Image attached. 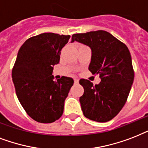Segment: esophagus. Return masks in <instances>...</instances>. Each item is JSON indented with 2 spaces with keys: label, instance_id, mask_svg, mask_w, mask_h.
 Wrapping results in <instances>:
<instances>
[{
  "label": "esophagus",
  "instance_id": "1",
  "mask_svg": "<svg viewBox=\"0 0 148 148\" xmlns=\"http://www.w3.org/2000/svg\"><path fill=\"white\" fill-rule=\"evenodd\" d=\"M74 82H75V84L79 83V79H74Z\"/></svg>",
  "mask_w": 148,
  "mask_h": 148
}]
</instances>
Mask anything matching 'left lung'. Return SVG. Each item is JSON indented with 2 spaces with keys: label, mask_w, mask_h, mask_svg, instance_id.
I'll use <instances>...</instances> for the list:
<instances>
[{
  "label": "left lung",
  "mask_w": 148,
  "mask_h": 148,
  "mask_svg": "<svg viewBox=\"0 0 148 148\" xmlns=\"http://www.w3.org/2000/svg\"><path fill=\"white\" fill-rule=\"evenodd\" d=\"M75 41L91 49L89 70L99 74L101 79L95 86L90 80H79L84 88V93L79 97L82 113L92 121L107 122L123 108L132 86L134 73L130 51L106 31L74 34L72 42Z\"/></svg>",
  "instance_id": "8db88e82"
}]
</instances>
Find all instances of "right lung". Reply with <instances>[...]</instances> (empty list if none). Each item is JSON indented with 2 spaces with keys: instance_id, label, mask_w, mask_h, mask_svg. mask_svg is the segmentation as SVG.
Listing matches in <instances>:
<instances>
[{
  "instance_id": "1",
  "label": "right lung",
  "mask_w": 148,
  "mask_h": 148,
  "mask_svg": "<svg viewBox=\"0 0 148 148\" xmlns=\"http://www.w3.org/2000/svg\"><path fill=\"white\" fill-rule=\"evenodd\" d=\"M70 35L42 33L28 38L18 51L12 69L16 95L27 115L37 122L52 123L63 113L64 103L73 79L54 81L53 66Z\"/></svg>"
}]
</instances>
